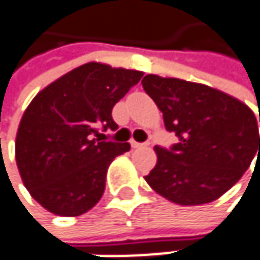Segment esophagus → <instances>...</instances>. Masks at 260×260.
I'll return each instance as SVG.
<instances>
[{
    "label": "esophagus",
    "mask_w": 260,
    "mask_h": 260,
    "mask_svg": "<svg viewBox=\"0 0 260 260\" xmlns=\"http://www.w3.org/2000/svg\"><path fill=\"white\" fill-rule=\"evenodd\" d=\"M131 146H132L134 149H138V147H143V146H147V143H146V144H143V143H137V141H134V140H131Z\"/></svg>",
    "instance_id": "34e87169"
}]
</instances>
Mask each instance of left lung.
<instances>
[{"mask_svg": "<svg viewBox=\"0 0 260 260\" xmlns=\"http://www.w3.org/2000/svg\"><path fill=\"white\" fill-rule=\"evenodd\" d=\"M141 84L161 110L167 131L179 137L172 149L155 146L156 166L144 176L159 196L182 206L214 202L259 158L257 120L244 102L178 78L150 74Z\"/></svg>", "mask_w": 260, "mask_h": 260, "instance_id": "8db88e82", "label": "left lung"}]
</instances>
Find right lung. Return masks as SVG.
Listing matches in <instances>:
<instances>
[{
    "instance_id": "right-lung-1",
    "label": "right lung",
    "mask_w": 260,
    "mask_h": 260,
    "mask_svg": "<svg viewBox=\"0 0 260 260\" xmlns=\"http://www.w3.org/2000/svg\"><path fill=\"white\" fill-rule=\"evenodd\" d=\"M143 72L90 61L46 85L21 119L15 156L22 182L46 211L77 217L102 197L111 161L129 143L101 141L117 129L113 107Z\"/></svg>"
}]
</instances>
